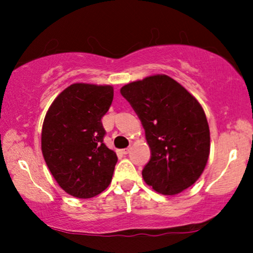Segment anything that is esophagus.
Wrapping results in <instances>:
<instances>
[{"mask_svg": "<svg viewBox=\"0 0 253 253\" xmlns=\"http://www.w3.org/2000/svg\"><path fill=\"white\" fill-rule=\"evenodd\" d=\"M129 150H130V147H127V149L121 150V152H123V155H127V153L129 152Z\"/></svg>", "mask_w": 253, "mask_h": 253, "instance_id": "esophagus-1", "label": "esophagus"}]
</instances>
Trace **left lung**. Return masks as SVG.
I'll list each match as a JSON object with an SVG mask.
<instances>
[{
	"label": "left lung",
	"mask_w": 253,
	"mask_h": 253,
	"mask_svg": "<svg viewBox=\"0 0 253 253\" xmlns=\"http://www.w3.org/2000/svg\"><path fill=\"white\" fill-rule=\"evenodd\" d=\"M121 95L134 109L151 149L143 178L163 195H176L202 175L211 134L201 104L175 80L155 75L128 83Z\"/></svg>",
	"instance_id": "obj_1"
}]
</instances>
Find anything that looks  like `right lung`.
Segmentation results:
<instances>
[{"instance_id": "right-lung-1", "label": "right lung", "mask_w": 253, "mask_h": 253, "mask_svg": "<svg viewBox=\"0 0 253 253\" xmlns=\"http://www.w3.org/2000/svg\"><path fill=\"white\" fill-rule=\"evenodd\" d=\"M113 96L112 85L71 84L43 119V159L59 187L78 199L96 196L112 182L118 157L103 143L101 119Z\"/></svg>"}]
</instances>
